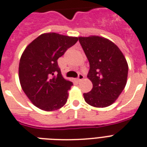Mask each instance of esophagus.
<instances>
[{
    "label": "esophagus",
    "mask_w": 147,
    "mask_h": 147,
    "mask_svg": "<svg viewBox=\"0 0 147 147\" xmlns=\"http://www.w3.org/2000/svg\"><path fill=\"white\" fill-rule=\"evenodd\" d=\"M84 79V76L82 75V74L79 73L78 74V81L80 82V81H82V80Z\"/></svg>",
    "instance_id": "1"
}]
</instances>
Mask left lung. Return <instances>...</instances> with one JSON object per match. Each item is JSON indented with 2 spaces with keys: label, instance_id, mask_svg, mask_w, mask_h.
Listing matches in <instances>:
<instances>
[{
  "label": "left lung",
  "instance_id": "left-lung-1",
  "mask_svg": "<svg viewBox=\"0 0 147 147\" xmlns=\"http://www.w3.org/2000/svg\"><path fill=\"white\" fill-rule=\"evenodd\" d=\"M90 63L88 78L92 90L84 100L94 107H107L116 100L127 83L128 65L123 53L113 42L99 36L78 37Z\"/></svg>",
  "mask_w": 147,
  "mask_h": 147
}]
</instances>
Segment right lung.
Segmentation results:
<instances>
[{
    "instance_id": "right-lung-1",
    "label": "right lung",
    "mask_w": 147,
    "mask_h": 147,
    "mask_svg": "<svg viewBox=\"0 0 147 147\" xmlns=\"http://www.w3.org/2000/svg\"><path fill=\"white\" fill-rule=\"evenodd\" d=\"M78 40L54 32L45 33L25 49L19 65L20 84L38 108L51 112L65 104L73 84L63 77L57 59Z\"/></svg>"
}]
</instances>
